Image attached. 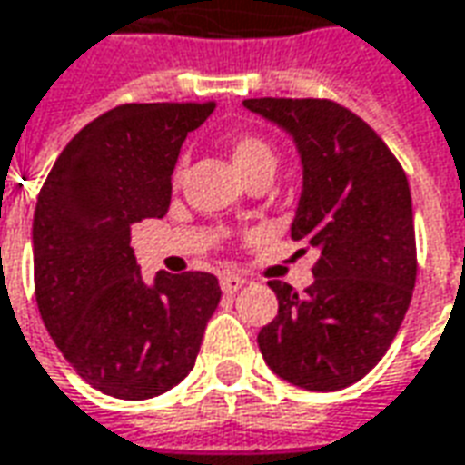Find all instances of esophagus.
<instances>
[{"instance_id":"esophagus-1","label":"esophagus","mask_w":465,"mask_h":465,"mask_svg":"<svg viewBox=\"0 0 465 465\" xmlns=\"http://www.w3.org/2000/svg\"><path fill=\"white\" fill-rule=\"evenodd\" d=\"M246 284V279L239 277V274H233V272H226L222 274V289L226 294H233V292H239V289Z\"/></svg>"}]
</instances>
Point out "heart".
<instances>
[{"mask_svg":"<svg viewBox=\"0 0 465 465\" xmlns=\"http://www.w3.org/2000/svg\"><path fill=\"white\" fill-rule=\"evenodd\" d=\"M232 161L236 171L246 178L256 168L274 165V151L269 148V143L256 135H239L232 141Z\"/></svg>","mask_w":465,"mask_h":465,"instance_id":"1","label":"heart"}]
</instances>
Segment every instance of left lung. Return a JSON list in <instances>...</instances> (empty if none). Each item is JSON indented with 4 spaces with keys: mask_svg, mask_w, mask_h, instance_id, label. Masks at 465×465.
<instances>
[{
    "mask_svg": "<svg viewBox=\"0 0 465 465\" xmlns=\"http://www.w3.org/2000/svg\"><path fill=\"white\" fill-rule=\"evenodd\" d=\"M302 158L292 239L320 252L304 292L272 279L279 312L256 337L264 362L297 388L342 391L380 362L413 297V201L405 171L352 110L320 97H252ZM304 252V249H302Z\"/></svg>",
    "mask_w": 465,
    "mask_h": 465,
    "instance_id": "obj_1",
    "label": "left lung"
}]
</instances>
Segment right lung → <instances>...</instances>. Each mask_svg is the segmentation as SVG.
Returning <instances> with one entry per match:
<instances>
[{
    "label": "right lung",
    "mask_w": 465,
    "mask_h": 465,
    "mask_svg": "<svg viewBox=\"0 0 465 465\" xmlns=\"http://www.w3.org/2000/svg\"><path fill=\"white\" fill-rule=\"evenodd\" d=\"M213 103H128L64 145L32 222L35 297L64 360L95 391L145 401L186 378L219 307L209 272L145 284L131 226L163 219L181 145Z\"/></svg>",
    "instance_id": "obj_1"
}]
</instances>
